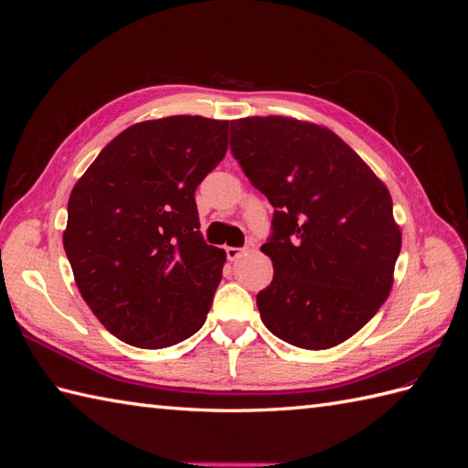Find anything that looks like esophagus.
<instances>
[{"instance_id":"obj_1","label":"esophagus","mask_w":468,"mask_h":468,"mask_svg":"<svg viewBox=\"0 0 468 468\" xmlns=\"http://www.w3.org/2000/svg\"><path fill=\"white\" fill-rule=\"evenodd\" d=\"M242 253H244V250L242 248H226V256H229V260L230 261H236L239 256H242Z\"/></svg>"}]
</instances>
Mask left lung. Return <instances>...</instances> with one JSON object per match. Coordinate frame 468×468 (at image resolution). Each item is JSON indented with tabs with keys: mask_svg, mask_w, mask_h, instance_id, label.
Wrapping results in <instances>:
<instances>
[{
	"mask_svg": "<svg viewBox=\"0 0 468 468\" xmlns=\"http://www.w3.org/2000/svg\"><path fill=\"white\" fill-rule=\"evenodd\" d=\"M230 148L273 205L261 246L273 281L258 292L265 328L303 349H330L387 301L402 234L385 183L325 126L289 117L230 122Z\"/></svg>",
	"mask_w": 468,
	"mask_h": 468,
	"instance_id": "obj_1",
	"label": "left lung"
}]
</instances>
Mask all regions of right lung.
Returning a JSON list of instances; mask_svg holds the SVG:
<instances>
[{
	"label": "right lung",
	"instance_id": "right-lung-1",
	"mask_svg": "<svg viewBox=\"0 0 468 468\" xmlns=\"http://www.w3.org/2000/svg\"><path fill=\"white\" fill-rule=\"evenodd\" d=\"M226 148L229 121L136 122L74 186L66 256L83 301L121 342L162 349L205 324L226 253L203 239L195 189Z\"/></svg>",
	"mask_w": 468,
	"mask_h": 468
}]
</instances>
